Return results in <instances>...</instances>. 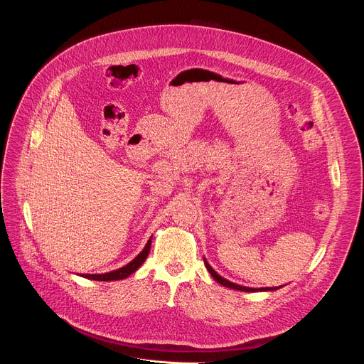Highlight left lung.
I'll list each match as a JSON object with an SVG mask.
<instances>
[{
	"instance_id": "obj_1",
	"label": "left lung",
	"mask_w": 364,
	"mask_h": 364,
	"mask_svg": "<svg viewBox=\"0 0 364 364\" xmlns=\"http://www.w3.org/2000/svg\"><path fill=\"white\" fill-rule=\"evenodd\" d=\"M204 265H205V268H207V271L210 272V275L213 277V279L215 281H218L220 285H223V287H228V288H232V289H237V291H245V292H256V291H275V289H279L281 287H274V288H249V287H242V285H237V284H233V282H230V281H228V279H225V278H222L210 265H209V262L205 261L204 259Z\"/></svg>"
}]
</instances>
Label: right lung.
I'll list each match as a JSON object with an SVG mask.
<instances>
[{
  "instance_id": "right-lung-1",
  "label": "right lung",
  "mask_w": 364,
  "mask_h": 364,
  "mask_svg": "<svg viewBox=\"0 0 364 364\" xmlns=\"http://www.w3.org/2000/svg\"><path fill=\"white\" fill-rule=\"evenodd\" d=\"M151 239H152V236L146 242L145 247L139 252V255L135 256L132 261L129 264H127L125 267H122V268H119L117 271L107 272V274H82L80 277L87 278V279H95V281H119V279L128 278L129 275H132L145 262V259H146V256L149 253V247H151Z\"/></svg>"
}]
</instances>
